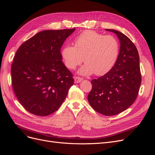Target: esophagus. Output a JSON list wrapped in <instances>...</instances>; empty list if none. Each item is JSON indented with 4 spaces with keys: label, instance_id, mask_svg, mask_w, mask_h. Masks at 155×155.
Instances as JSON below:
<instances>
[{
    "label": "esophagus",
    "instance_id": "1",
    "mask_svg": "<svg viewBox=\"0 0 155 155\" xmlns=\"http://www.w3.org/2000/svg\"><path fill=\"white\" fill-rule=\"evenodd\" d=\"M74 82L75 83H79V82H81L82 80H83V78H81V77H74Z\"/></svg>",
    "mask_w": 155,
    "mask_h": 155
}]
</instances>
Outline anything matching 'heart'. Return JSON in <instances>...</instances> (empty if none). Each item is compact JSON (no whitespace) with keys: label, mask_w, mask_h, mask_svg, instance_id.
I'll return each instance as SVG.
<instances>
[{"label":"heart","mask_w":155,"mask_h":155,"mask_svg":"<svg viewBox=\"0 0 155 155\" xmlns=\"http://www.w3.org/2000/svg\"><path fill=\"white\" fill-rule=\"evenodd\" d=\"M119 50L118 41L114 36L87 31L77 37L74 46L68 45L63 48L62 57L68 69L74 70L84 59L85 64L80 70V73L103 75L115 64Z\"/></svg>","instance_id":"b5f03b06"}]
</instances>
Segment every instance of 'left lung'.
I'll return each instance as SVG.
<instances>
[{"mask_svg": "<svg viewBox=\"0 0 155 155\" xmlns=\"http://www.w3.org/2000/svg\"><path fill=\"white\" fill-rule=\"evenodd\" d=\"M116 34L121 47L117 59L104 76L91 81L88 101L94 110L105 116H114L133 104L141 84L139 55L134 43L124 34Z\"/></svg>", "mask_w": 155, "mask_h": 155, "instance_id": "1", "label": "left lung"}]
</instances>
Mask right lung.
Wrapping results in <instances>:
<instances>
[{"mask_svg":"<svg viewBox=\"0 0 155 155\" xmlns=\"http://www.w3.org/2000/svg\"><path fill=\"white\" fill-rule=\"evenodd\" d=\"M75 30H47L21 45L11 65V82L25 109L46 116L61 107L74 83L73 74L62 62L61 48Z\"/></svg>","mask_w":155,"mask_h":155,"instance_id":"add662e5","label":"right lung"}]
</instances>
